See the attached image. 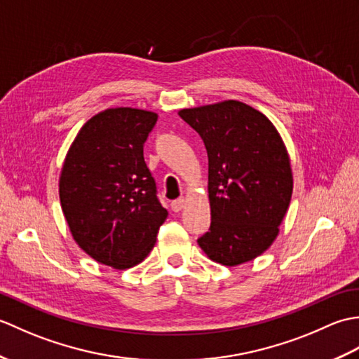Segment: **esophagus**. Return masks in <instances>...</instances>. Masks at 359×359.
<instances>
[{
  "label": "esophagus",
  "instance_id": "34e87169",
  "mask_svg": "<svg viewBox=\"0 0 359 359\" xmlns=\"http://www.w3.org/2000/svg\"><path fill=\"white\" fill-rule=\"evenodd\" d=\"M184 207H185V199H184V197H179V199H175V201L171 202V208L175 212L182 211V208H184Z\"/></svg>",
  "mask_w": 359,
  "mask_h": 359
}]
</instances>
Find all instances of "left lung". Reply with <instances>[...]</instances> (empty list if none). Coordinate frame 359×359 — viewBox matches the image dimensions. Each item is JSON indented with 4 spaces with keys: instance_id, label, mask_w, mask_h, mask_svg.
I'll list each match as a JSON object with an SVG mask.
<instances>
[{
    "instance_id": "obj_1",
    "label": "left lung",
    "mask_w": 359,
    "mask_h": 359,
    "mask_svg": "<svg viewBox=\"0 0 359 359\" xmlns=\"http://www.w3.org/2000/svg\"><path fill=\"white\" fill-rule=\"evenodd\" d=\"M208 152L210 230L197 239L211 261H253L279 233L293 193V175L278 129L251 106L226 100L182 109Z\"/></svg>"
}]
</instances>
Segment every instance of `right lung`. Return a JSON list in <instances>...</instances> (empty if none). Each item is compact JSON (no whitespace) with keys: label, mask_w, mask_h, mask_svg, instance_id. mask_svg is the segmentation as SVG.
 <instances>
[{"label":"right lung","mask_w":359,"mask_h":359,"mask_svg":"<svg viewBox=\"0 0 359 359\" xmlns=\"http://www.w3.org/2000/svg\"><path fill=\"white\" fill-rule=\"evenodd\" d=\"M157 114L112 108L89 118L60 175V202L79 247L97 262L131 269L149 255L168 211L143 158Z\"/></svg>","instance_id":"1"}]
</instances>
